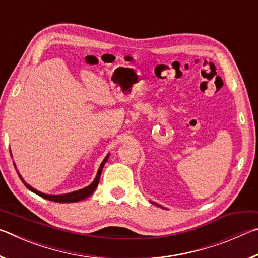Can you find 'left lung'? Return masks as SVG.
<instances>
[{
	"label": "left lung",
	"instance_id": "8db88e82",
	"mask_svg": "<svg viewBox=\"0 0 258 258\" xmlns=\"http://www.w3.org/2000/svg\"><path fill=\"white\" fill-rule=\"evenodd\" d=\"M157 205V204H156ZM157 206H159V205H157ZM159 207H161V206H159ZM161 208H164V207H161Z\"/></svg>",
	"mask_w": 258,
	"mask_h": 258
}]
</instances>
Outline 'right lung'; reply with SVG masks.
I'll list each match as a JSON object with an SVG mask.
<instances>
[{
  "label": "right lung",
  "instance_id": "add662e5",
  "mask_svg": "<svg viewBox=\"0 0 258 258\" xmlns=\"http://www.w3.org/2000/svg\"><path fill=\"white\" fill-rule=\"evenodd\" d=\"M108 158H109V155L106 156V158L103 159L101 165H100L97 176H95L94 181H93L92 183H91V184H90L89 186L84 187V189L74 191V192H69V194H66V195H45V194H42V192L35 190L34 187H32L29 184H27V183H26V182L23 180V177H21V175H20L19 173H18V175H19V177L21 178V181L24 182V184L26 185V187H27L28 190L33 191L34 194L38 195V196H40V197H42V198H45V199L51 200V202H54V203H77V202H81V200L85 199V198H87V197H90V196L92 195L93 192H94V190L97 189V186H98V184H99V181H100V176H101L102 168H103L104 164L107 163Z\"/></svg>",
  "mask_w": 258,
  "mask_h": 258
}]
</instances>
